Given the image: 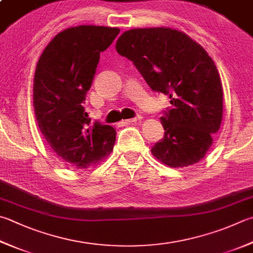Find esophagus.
<instances>
[{
  "mask_svg": "<svg viewBox=\"0 0 253 253\" xmlns=\"http://www.w3.org/2000/svg\"><path fill=\"white\" fill-rule=\"evenodd\" d=\"M141 119H142V116H141V114H137V116H135L134 118H132V119H127V120H126V123H132V122H136V121L141 120Z\"/></svg>",
  "mask_w": 253,
  "mask_h": 253,
  "instance_id": "esophagus-1",
  "label": "esophagus"
}]
</instances>
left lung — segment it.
<instances>
[{"label":"left lung","instance_id":"left-lung-1","mask_svg":"<svg viewBox=\"0 0 253 253\" xmlns=\"http://www.w3.org/2000/svg\"><path fill=\"white\" fill-rule=\"evenodd\" d=\"M149 87L169 96L161 122L164 137L151 152L170 168L201 161L222 119V85L216 65L203 47L182 32L166 27L134 28L116 45Z\"/></svg>","mask_w":253,"mask_h":253}]
</instances>
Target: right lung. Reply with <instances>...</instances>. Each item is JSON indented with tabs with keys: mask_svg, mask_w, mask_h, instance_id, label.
I'll return each instance as SVG.
<instances>
[{
	"mask_svg": "<svg viewBox=\"0 0 253 253\" xmlns=\"http://www.w3.org/2000/svg\"><path fill=\"white\" fill-rule=\"evenodd\" d=\"M120 30L82 25L57 34L42 51L34 76V110L46 141L65 163L78 169L97 164L113 149L117 132L91 123L84 108L100 52Z\"/></svg>",
	"mask_w": 253,
	"mask_h": 253,
	"instance_id": "right-lung-1",
	"label": "right lung"
}]
</instances>
